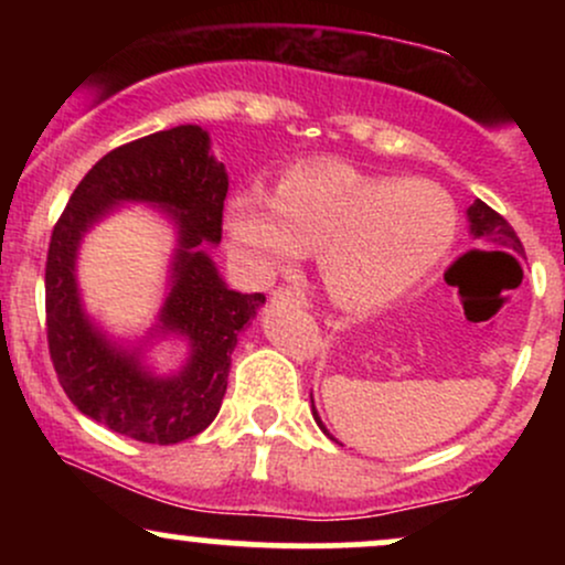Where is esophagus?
I'll list each match as a JSON object with an SVG mask.
<instances>
[{
	"mask_svg": "<svg viewBox=\"0 0 565 565\" xmlns=\"http://www.w3.org/2000/svg\"><path fill=\"white\" fill-rule=\"evenodd\" d=\"M274 297H276V300H281V302L300 305V308H305V305H308V295H305V291L297 289V287H278L274 291Z\"/></svg>",
	"mask_w": 565,
	"mask_h": 565,
	"instance_id": "esophagus-1",
	"label": "esophagus"
}]
</instances>
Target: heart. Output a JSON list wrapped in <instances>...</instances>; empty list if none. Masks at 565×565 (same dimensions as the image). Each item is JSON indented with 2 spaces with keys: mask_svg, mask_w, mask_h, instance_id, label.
Returning a JSON list of instances; mask_svg holds the SVG:
<instances>
[{
  "mask_svg": "<svg viewBox=\"0 0 565 565\" xmlns=\"http://www.w3.org/2000/svg\"><path fill=\"white\" fill-rule=\"evenodd\" d=\"M457 206L430 180L364 174L342 161L284 172L276 193L238 188L225 231L257 274L316 249L329 295L345 308H374L406 295L457 238Z\"/></svg>",
  "mask_w": 565,
  "mask_h": 565,
  "instance_id": "1",
  "label": "heart"
}]
</instances>
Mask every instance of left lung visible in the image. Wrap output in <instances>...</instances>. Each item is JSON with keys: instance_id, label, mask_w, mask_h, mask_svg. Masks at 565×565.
Instances as JSON below:
<instances>
[{"instance_id": "obj_1", "label": "left lung", "mask_w": 565, "mask_h": 565, "mask_svg": "<svg viewBox=\"0 0 565 565\" xmlns=\"http://www.w3.org/2000/svg\"><path fill=\"white\" fill-rule=\"evenodd\" d=\"M468 220H470V233L476 238H483V242H489L497 252H502V255H508V252L523 255V244H521V238H518V233L512 231V225L502 215H499V212L491 210L489 204H483L481 199H478L476 204H472L468 210ZM310 401H313V398H310ZM313 419L319 423L321 430L327 433V427L321 425V417L316 414V408H313ZM327 436H329V433H327Z\"/></svg>"}]
</instances>
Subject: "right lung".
Listing matches in <instances>:
<instances>
[{"instance_id":"right-lung-1","label":"right lung","mask_w":565,"mask_h":565,"mask_svg":"<svg viewBox=\"0 0 565 565\" xmlns=\"http://www.w3.org/2000/svg\"><path fill=\"white\" fill-rule=\"evenodd\" d=\"M225 167L196 125L114 148L82 178L57 217L44 268L47 345L71 404L95 423L142 444H180L217 417L228 387L238 332L255 319L265 295L225 287L206 242L223 238ZM164 205L179 225L173 289L160 315L162 333L192 342V359L172 379H157L138 351L116 347L83 313L75 287V249L84 232L116 203Z\"/></svg>"}]
</instances>
